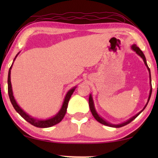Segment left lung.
<instances>
[{"mask_svg":"<svg viewBox=\"0 0 158 158\" xmlns=\"http://www.w3.org/2000/svg\"><path fill=\"white\" fill-rule=\"evenodd\" d=\"M131 49H133L134 51H135L136 52V53L137 54V55H139L140 57H141L142 59H143V60H144V64H145V65L147 66V68H148V70H149V72H150V85H151V89H150V96H149V98H148V102H149V101H150V96H151V94H152V84H151V75H150V68H148V64H147V62H146V58H145V57H144V54H143V52H142V50L141 49H140L139 47H138L137 45L136 44H133L132 46H131ZM88 102H89V106H90V111H91V113H92V114H93V116H94V117L96 118V119L98 121V122H99V123H101V124H103V125H106V126H109V127H116V128H119V127H124V126H125V125H127V124H129V123H130L131 122H132V121L135 119V118H136L140 114V113H141V112L143 111V110L145 109V107L147 106V105H148V102L147 103V104H146V106H145L144 107V109H143V110H142L140 112H139V113H138L137 114H136L135 116H134L133 117H131V118H129V119L128 120V121H127L126 122H124V123H122V124H117V125H114V124H109V123H108V122H106L105 120H103L102 118L101 117H100V116H99L98 115V114L96 113V110H95V108H94V101H93V98H92V96H91V95H90V96H89V101H88Z\"/></svg>","mask_w":158,"mask_h":158,"instance_id":"8db88e82","label":"left lung"}]
</instances>
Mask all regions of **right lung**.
Segmentation results:
<instances>
[{
  "label": "right lung",
  "mask_w": 158,
  "mask_h": 158,
  "mask_svg": "<svg viewBox=\"0 0 158 158\" xmlns=\"http://www.w3.org/2000/svg\"><path fill=\"white\" fill-rule=\"evenodd\" d=\"M17 55L16 56V57H17ZM15 57V59H16ZM14 59V60H15ZM12 68V65L10 66V68L9 69V71H8V96H9V98L10 102H11L13 106L15 109V110L18 112V113L20 114L22 118H24V119L28 122L30 124L33 125L34 127H40V128H47V127H50L52 126H54V125L58 124L60 123L61 121L62 120V118H64V115H65L66 111H67V108H68V102L69 100H70L71 96H72L73 93L74 92V90L75 89V87L70 89L67 94L65 98H64L63 104H62V106L60 109V111H59L57 115L54 117L49 118V119L47 120H36L34 119V118H31V116L28 115L27 114H26L24 111H23L22 109L19 107V106L17 104L16 101H15L14 97L13 96V92H12V88H11V83H10V69Z\"/></svg>",
  "instance_id": "1"
}]
</instances>
